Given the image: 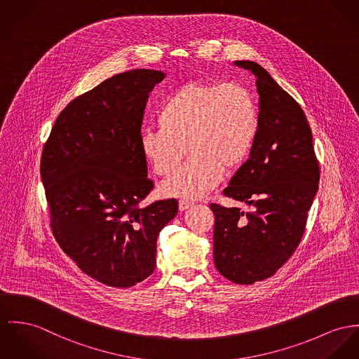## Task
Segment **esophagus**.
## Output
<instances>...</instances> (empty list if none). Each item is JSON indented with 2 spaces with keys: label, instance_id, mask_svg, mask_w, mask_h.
<instances>
[{
  "label": "esophagus",
  "instance_id": "obj_1",
  "mask_svg": "<svg viewBox=\"0 0 359 359\" xmlns=\"http://www.w3.org/2000/svg\"><path fill=\"white\" fill-rule=\"evenodd\" d=\"M191 206H193V202H190V201H186V199H180L179 201V210L180 212H184V210H187Z\"/></svg>",
  "mask_w": 359,
  "mask_h": 359
}]
</instances>
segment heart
<instances>
[{"instance_id":"obj_1","label":"heart","mask_w":359,"mask_h":359,"mask_svg":"<svg viewBox=\"0 0 359 359\" xmlns=\"http://www.w3.org/2000/svg\"><path fill=\"white\" fill-rule=\"evenodd\" d=\"M160 128L143 130L140 150L157 175L176 170L161 193L199 198L216 187L224 169H238L248 158L258 131L254 95L238 82H190L170 94L158 111Z\"/></svg>"}]
</instances>
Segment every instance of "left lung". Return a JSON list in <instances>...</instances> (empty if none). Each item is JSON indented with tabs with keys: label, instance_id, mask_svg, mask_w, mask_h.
<instances>
[{
	"label": "left lung",
	"instance_id": "left-lung-1",
	"mask_svg": "<svg viewBox=\"0 0 359 359\" xmlns=\"http://www.w3.org/2000/svg\"><path fill=\"white\" fill-rule=\"evenodd\" d=\"M251 71L259 95L258 131L248 161L222 191L252 208L215 213V265L236 284L273 276L304 236L307 212L320 182L313 135L301 105L259 64L235 61Z\"/></svg>",
	"mask_w": 359,
	"mask_h": 359
}]
</instances>
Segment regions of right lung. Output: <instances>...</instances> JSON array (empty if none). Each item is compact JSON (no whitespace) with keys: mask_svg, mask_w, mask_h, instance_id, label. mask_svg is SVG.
I'll use <instances>...</instances> for the list:
<instances>
[{"mask_svg":"<svg viewBox=\"0 0 359 359\" xmlns=\"http://www.w3.org/2000/svg\"><path fill=\"white\" fill-rule=\"evenodd\" d=\"M165 74L133 69L71 101L45 143L41 177L55 241L97 281L133 287L156 268L176 199L142 208L153 190L139 137L149 93Z\"/></svg>","mask_w":359,"mask_h":359,"instance_id":"add662e5","label":"right lung"}]
</instances>
